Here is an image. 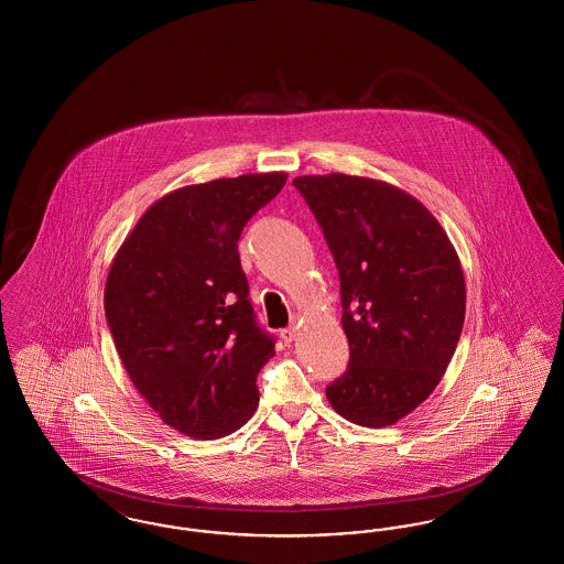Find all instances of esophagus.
<instances>
[{"label":"esophagus","mask_w":564,"mask_h":564,"mask_svg":"<svg viewBox=\"0 0 564 564\" xmlns=\"http://www.w3.org/2000/svg\"><path fill=\"white\" fill-rule=\"evenodd\" d=\"M297 329H300V319L294 317L292 325H290L288 329H283V332H281V338H283L288 345H292L295 340V336H297Z\"/></svg>","instance_id":"34e87169"}]
</instances>
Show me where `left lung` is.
<instances>
[{"label":"left lung","instance_id":"1","mask_svg":"<svg viewBox=\"0 0 564 564\" xmlns=\"http://www.w3.org/2000/svg\"><path fill=\"white\" fill-rule=\"evenodd\" d=\"M294 186L340 276L350 359L327 402L355 425H393L430 398L455 355L465 322L455 247L421 200L387 182L329 173Z\"/></svg>","mask_w":564,"mask_h":564}]
</instances>
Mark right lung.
<instances>
[{
  "mask_svg": "<svg viewBox=\"0 0 564 564\" xmlns=\"http://www.w3.org/2000/svg\"><path fill=\"white\" fill-rule=\"evenodd\" d=\"M285 173H249L173 189L139 217L106 281L113 345L162 421L217 440L256 412L274 338L256 325L239 239Z\"/></svg>",
  "mask_w": 564,
  "mask_h": 564,
  "instance_id": "right-lung-1",
  "label": "right lung"
}]
</instances>
